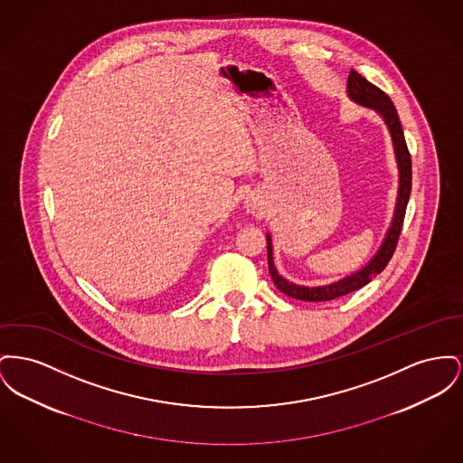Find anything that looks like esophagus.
<instances>
[{
  "label": "esophagus",
  "instance_id": "1",
  "mask_svg": "<svg viewBox=\"0 0 463 463\" xmlns=\"http://www.w3.org/2000/svg\"><path fill=\"white\" fill-rule=\"evenodd\" d=\"M246 210H248L250 213H259V212H260V204H259L257 201H253V199H248V201H246Z\"/></svg>",
  "mask_w": 463,
  "mask_h": 463
}]
</instances>
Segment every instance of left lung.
I'll return each mask as SVG.
<instances>
[{"instance_id": "left-lung-1", "label": "left lung", "mask_w": 463, "mask_h": 463, "mask_svg": "<svg viewBox=\"0 0 463 463\" xmlns=\"http://www.w3.org/2000/svg\"><path fill=\"white\" fill-rule=\"evenodd\" d=\"M348 98L365 109H373L380 115L384 120L388 133L392 137V145H393V154H395V161L399 167V191H397V203H395V210H393V217L392 223L381 241L378 251L373 255V259L360 268L358 271L352 272L337 281H332L328 285H318V287H304L298 285L294 281H288L287 278H283L276 266H274V257H272V238L268 232V264H269V272H271L272 281L276 285V288L283 294H287L288 298L294 299L307 300V302H320V300H332L346 296L354 290L362 288L364 285H367L369 281H373V278H376L390 262L395 246L399 241V234L402 231V222L406 215V206L409 203V194H411V156H409L408 145L404 139V131H402V124L399 120V113L393 107L392 99L378 89L376 85L367 82L360 73H356L354 70L350 71L348 77Z\"/></svg>"}]
</instances>
